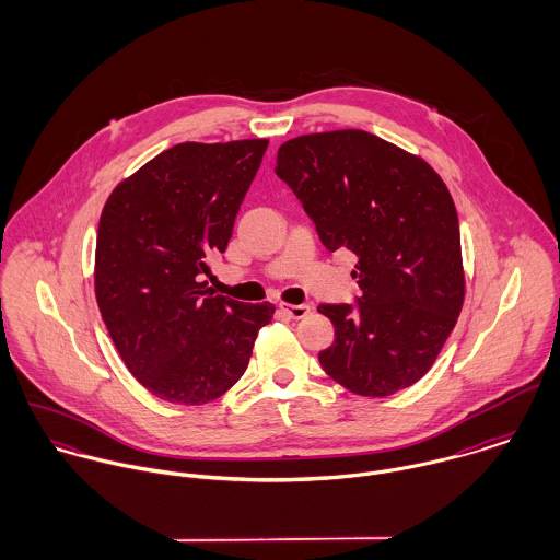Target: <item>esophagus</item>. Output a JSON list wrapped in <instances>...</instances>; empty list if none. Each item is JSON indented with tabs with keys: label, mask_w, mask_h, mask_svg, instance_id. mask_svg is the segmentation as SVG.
<instances>
[{
	"label": "esophagus",
	"mask_w": 560,
	"mask_h": 560,
	"mask_svg": "<svg viewBox=\"0 0 560 560\" xmlns=\"http://www.w3.org/2000/svg\"><path fill=\"white\" fill-rule=\"evenodd\" d=\"M280 311L289 319H304L311 313V306L308 304H280Z\"/></svg>",
	"instance_id": "obj_1"
}]
</instances>
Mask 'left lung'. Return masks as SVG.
<instances>
[{"mask_svg":"<svg viewBox=\"0 0 560 560\" xmlns=\"http://www.w3.org/2000/svg\"><path fill=\"white\" fill-rule=\"evenodd\" d=\"M276 174L293 189L329 249L358 256L351 304H320L336 338L323 371L362 397H388L435 362L464 304L462 240L442 178L395 144L329 131L280 147Z\"/></svg>","mask_w":560,"mask_h":560,"instance_id":"8db88e82","label":"left lung"}]
</instances>
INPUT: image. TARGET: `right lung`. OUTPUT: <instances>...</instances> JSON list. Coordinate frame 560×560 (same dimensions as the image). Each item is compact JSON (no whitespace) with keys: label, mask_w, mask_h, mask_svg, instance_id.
<instances>
[{"label":"right lung","mask_w":560,"mask_h":560,"mask_svg":"<svg viewBox=\"0 0 560 560\" xmlns=\"http://www.w3.org/2000/svg\"><path fill=\"white\" fill-rule=\"evenodd\" d=\"M267 140L185 142L122 180L96 233L101 317L131 375L155 397L202 405L233 388L273 306L205 291Z\"/></svg>","instance_id":"1"}]
</instances>
